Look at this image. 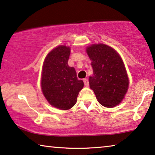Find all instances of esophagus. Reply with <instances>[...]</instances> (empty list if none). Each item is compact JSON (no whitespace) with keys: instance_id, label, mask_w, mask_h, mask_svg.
I'll return each mask as SVG.
<instances>
[{"instance_id":"obj_1","label":"esophagus","mask_w":155,"mask_h":155,"mask_svg":"<svg viewBox=\"0 0 155 155\" xmlns=\"http://www.w3.org/2000/svg\"><path fill=\"white\" fill-rule=\"evenodd\" d=\"M83 82H84V84L86 87L89 86V81H88L87 78H84L83 79Z\"/></svg>"}]
</instances>
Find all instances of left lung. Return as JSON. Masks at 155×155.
Wrapping results in <instances>:
<instances>
[{
  "label": "left lung",
  "mask_w": 155,
  "mask_h": 155,
  "mask_svg": "<svg viewBox=\"0 0 155 155\" xmlns=\"http://www.w3.org/2000/svg\"><path fill=\"white\" fill-rule=\"evenodd\" d=\"M86 51L93 69L90 87L98 101L106 107L119 104L129 85L121 56L111 47L101 43L88 47Z\"/></svg>",
  "instance_id": "8db88e82"
}]
</instances>
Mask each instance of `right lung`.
I'll use <instances>...</instances> for the list:
<instances>
[{"mask_svg": "<svg viewBox=\"0 0 155 155\" xmlns=\"http://www.w3.org/2000/svg\"><path fill=\"white\" fill-rule=\"evenodd\" d=\"M70 54V48L58 46L46 56L43 67V94L52 106L61 110H69L75 105L84 85L77 77L75 69L68 64Z\"/></svg>", "mask_w": 155, "mask_h": 155, "instance_id": "add662e5", "label": "right lung"}]
</instances>
